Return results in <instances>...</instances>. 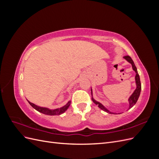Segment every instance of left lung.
Returning <instances> with one entry per match:
<instances>
[{"label": "left lung", "instance_id": "obj_1", "mask_svg": "<svg viewBox=\"0 0 159 159\" xmlns=\"http://www.w3.org/2000/svg\"><path fill=\"white\" fill-rule=\"evenodd\" d=\"M127 61H128L129 63H131L133 67V70L136 72V75H135V81H136V85H137V88L134 91L133 93L131 95V97L129 98V109H131L134 105H135V103H137V100L139 98V95H140L141 93V81H140V78H139V75L138 74V71L137 70V68L135 65L134 64V61H133V60L131 59V57H130L129 56H124L123 57ZM91 95H92V90H91ZM92 101L94 103H95L96 105H98V107L101 109L103 110L104 111L109 113H111L113 114V113L112 112H110L109 110H107L106 108H105L103 105L100 103L99 102H97V101H95L94 99H93L92 98ZM114 114V113H113Z\"/></svg>", "mask_w": 159, "mask_h": 159}]
</instances>
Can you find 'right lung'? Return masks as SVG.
Wrapping results in <instances>:
<instances>
[{"instance_id":"obj_1","label":"right lung","mask_w":159,"mask_h":159,"mask_svg":"<svg viewBox=\"0 0 159 159\" xmlns=\"http://www.w3.org/2000/svg\"><path fill=\"white\" fill-rule=\"evenodd\" d=\"M28 103H30V105L31 106L34 108L36 110H37L38 111H39L42 113H44L45 115H60L61 113H64L68 109V108L70 107L71 102H69L68 103H67L66 105H64V107H62L61 108L59 109H54V110H50L48 108H45V107H41L39 106H37L35 104H34L30 102H28Z\"/></svg>"}]
</instances>
